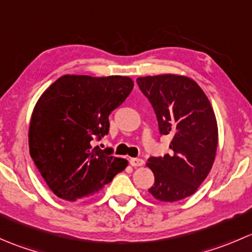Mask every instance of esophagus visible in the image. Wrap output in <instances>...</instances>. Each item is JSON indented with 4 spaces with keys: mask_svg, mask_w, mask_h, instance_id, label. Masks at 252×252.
Listing matches in <instances>:
<instances>
[{
    "mask_svg": "<svg viewBox=\"0 0 252 252\" xmlns=\"http://www.w3.org/2000/svg\"><path fill=\"white\" fill-rule=\"evenodd\" d=\"M129 163H130L133 167H140V166H144L145 162H144V159H141V158H130Z\"/></svg>",
    "mask_w": 252,
    "mask_h": 252,
    "instance_id": "esophagus-1",
    "label": "esophagus"
}]
</instances>
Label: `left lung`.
Wrapping results in <instances>:
<instances>
[{
    "label": "left lung",
    "mask_w": 252,
    "mask_h": 252,
    "mask_svg": "<svg viewBox=\"0 0 252 252\" xmlns=\"http://www.w3.org/2000/svg\"><path fill=\"white\" fill-rule=\"evenodd\" d=\"M136 83L154 107L159 134L172 138L171 155L150 157L146 163L155 175L149 192L158 201H179L196 191L213 166L215 112L196 81L184 75H149Z\"/></svg>",
    "instance_id": "1"
}]
</instances>
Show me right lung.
<instances>
[{"label": "right lung", "instance_id": "add662e5", "mask_svg": "<svg viewBox=\"0 0 252 252\" xmlns=\"http://www.w3.org/2000/svg\"><path fill=\"white\" fill-rule=\"evenodd\" d=\"M129 77L63 75L32 111L29 152L52 192L67 201L95 194L128 166L110 149L93 146L108 134V116L131 93Z\"/></svg>", "mask_w": 252, "mask_h": 252}]
</instances>
